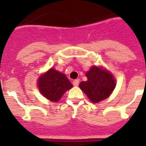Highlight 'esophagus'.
Returning <instances> with one entry per match:
<instances>
[{
	"label": "esophagus",
	"instance_id": "1",
	"mask_svg": "<svg viewBox=\"0 0 146 146\" xmlns=\"http://www.w3.org/2000/svg\"><path fill=\"white\" fill-rule=\"evenodd\" d=\"M79 83H80V80H75L73 82V84L74 86H79Z\"/></svg>",
	"mask_w": 146,
	"mask_h": 146
}]
</instances>
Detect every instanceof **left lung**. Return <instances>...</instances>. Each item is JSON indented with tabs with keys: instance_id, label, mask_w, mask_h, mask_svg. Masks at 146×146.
Wrapping results in <instances>:
<instances>
[{
	"instance_id": "obj_1",
	"label": "left lung",
	"mask_w": 146,
	"mask_h": 146,
	"mask_svg": "<svg viewBox=\"0 0 146 146\" xmlns=\"http://www.w3.org/2000/svg\"><path fill=\"white\" fill-rule=\"evenodd\" d=\"M86 76L88 80L80 82V87L94 103L107 98L115 88L113 76L100 67L92 66Z\"/></svg>"
}]
</instances>
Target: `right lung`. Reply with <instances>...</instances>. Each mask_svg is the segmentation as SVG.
<instances>
[{
    "instance_id": "1",
    "label": "right lung",
    "mask_w": 146,
    "mask_h": 146,
    "mask_svg": "<svg viewBox=\"0 0 146 146\" xmlns=\"http://www.w3.org/2000/svg\"><path fill=\"white\" fill-rule=\"evenodd\" d=\"M38 86L41 93L54 102H58L66 91L73 87L66 76L53 68L40 76Z\"/></svg>"
}]
</instances>
